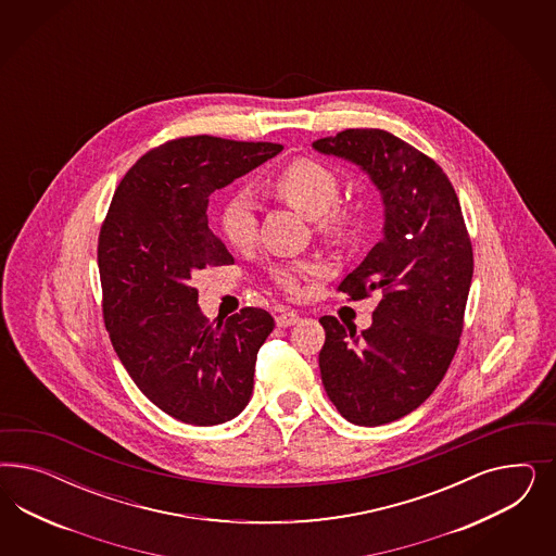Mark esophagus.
Returning a JSON list of instances; mask_svg holds the SVG:
<instances>
[{
	"mask_svg": "<svg viewBox=\"0 0 556 556\" xmlns=\"http://www.w3.org/2000/svg\"><path fill=\"white\" fill-rule=\"evenodd\" d=\"M277 326H281V328H287V326H293V324H298L300 321V314H295V312H283V314H279L277 318Z\"/></svg>",
	"mask_w": 556,
	"mask_h": 556,
	"instance_id": "obj_1",
	"label": "esophagus"
}]
</instances>
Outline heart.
I'll return each instance as SVG.
<instances>
[{"mask_svg":"<svg viewBox=\"0 0 556 556\" xmlns=\"http://www.w3.org/2000/svg\"><path fill=\"white\" fill-rule=\"evenodd\" d=\"M270 195L314 219L324 238H344L358 222L353 203L340 200V179L337 173L316 159H295L281 168L267 184ZM219 230L228 244L238 251L251 249L258 232L254 205L247 195H230L219 207ZM324 269L312 261L279 263L270 269L275 286L298 291L307 277H318Z\"/></svg>","mask_w":556,"mask_h":556,"instance_id":"b5f03b06","label":"heart"}]
</instances>
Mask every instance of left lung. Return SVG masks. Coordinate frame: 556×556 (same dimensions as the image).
<instances>
[{"instance_id":"8db88e82","label":"left lung","mask_w":556,"mask_h":556,"mask_svg":"<svg viewBox=\"0 0 556 556\" xmlns=\"http://www.w3.org/2000/svg\"><path fill=\"white\" fill-rule=\"evenodd\" d=\"M367 170L386 205V235L338 291L381 302L361 334L324 316L321 383L342 418L400 420L424 404L458 349L472 279L471 238L455 187L428 154L379 128L314 142Z\"/></svg>"}]
</instances>
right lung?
<instances>
[{
	"label": "right lung",
	"mask_w": 556,
	"mask_h": 556,
	"mask_svg": "<svg viewBox=\"0 0 556 556\" xmlns=\"http://www.w3.org/2000/svg\"><path fill=\"white\" fill-rule=\"evenodd\" d=\"M283 151L275 142L184 136L142 154L101 224V309L122 365L175 420L216 426L253 395L256 353L275 320L242 307L210 321L193 287L235 258L207 226L210 195Z\"/></svg>",
	"instance_id": "right-lung-1"
}]
</instances>
